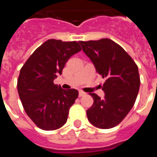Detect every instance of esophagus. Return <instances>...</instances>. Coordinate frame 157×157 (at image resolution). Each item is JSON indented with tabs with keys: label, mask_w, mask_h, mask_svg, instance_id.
<instances>
[{
	"label": "esophagus",
	"mask_w": 157,
	"mask_h": 157,
	"mask_svg": "<svg viewBox=\"0 0 157 157\" xmlns=\"http://www.w3.org/2000/svg\"><path fill=\"white\" fill-rule=\"evenodd\" d=\"M86 95V93L84 92H82V91H80L79 92V97H82V96Z\"/></svg>",
	"instance_id": "obj_1"
}]
</instances>
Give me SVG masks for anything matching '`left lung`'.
Wrapping results in <instances>:
<instances>
[{
	"label": "left lung",
	"instance_id": "left-lung-1",
	"mask_svg": "<svg viewBox=\"0 0 157 157\" xmlns=\"http://www.w3.org/2000/svg\"><path fill=\"white\" fill-rule=\"evenodd\" d=\"M83 52L106 78L102 86L104 98L89 93L94 100L86 111L90 123L99 128L115 127L135 104L140 89L138 66L120 45L109 39L79 41Z\"/></svg>",
	"mask_w": 157,
	"mask_h": 157
}]
</instances>
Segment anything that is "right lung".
I'll return each mask as SVG.
<instances>
[{"instance_id": "1", "label": "right lung", "mask_w": 157, "mask_h": 157, "mask_svg": "<svg viewBox=\"0 0 157 157\" xmlns=\"http://www.w3.org/2000/svg\"><path fill=\"white\" fill-rule=\"evenodd\" d=\"M82 48L77 42L48 39L33 52L20 71L17 91L26 113L39 128L55 130L65 124L78 98L75 89L54 84L66 61Z\"/></svg>"}]
</instances>
